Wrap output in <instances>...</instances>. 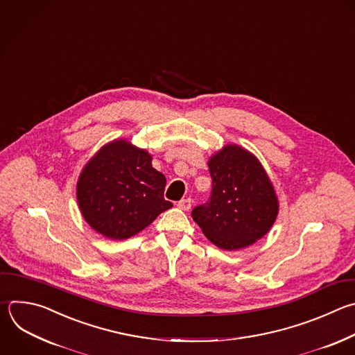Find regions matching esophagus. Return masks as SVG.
Masks as SVG:
<instances>
[{
  "label": "esophagus",
  "mask_w": 355,
  "mask_h": 355,
  "mask_svg": "<svg viewBox=\"0 0 355 355\" xmlns=\"http://www.w3.org/2000/svg\"><path fill=\"white\" fill-rule=\"evenodd\" d=\"M177 206H178L181 210H189L191 206H192V200H191V198L181 199V200L177 203Z\"/></svg>",
  "instance_id": "34e87169"
}]
</instances>
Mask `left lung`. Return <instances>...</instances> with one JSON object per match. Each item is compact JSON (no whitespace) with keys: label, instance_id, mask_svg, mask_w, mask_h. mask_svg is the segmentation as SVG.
I'll return each mask as SVG.
<instances>
[{"label":"left lung","instance_id":"8db88e82","mask_svg":"<svg viewBox=\"0 0 355 355\" xmlns=\"http://www.w3.org/2000/svg\"><path fill=\"white\" fill-rule=\"evenodd\" d=\"M211 193L193 207L192 218L206 239L225 251L252 245L270 230L279 200L259 160L237 145H227L209 163Z\"/></svg>","mask_w":355,"mask_h":355}]
</instances>
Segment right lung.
<instances>
[{"instance_id": "1", "label": "right lung", "mask_w": 355, "mask_h": 355, "mask_svg": "<svg viewBox=\"0 0 355 355\" xmlns=\"http://www.w3.org/2000/svg\"><path fill=\"white\" fill-rule=\"evenodd\" d=\"M166 177L152 156L116 139L103 146L82 170L76 198L82 216L110 240H127L173 206L164 199Z\"/></svg>"}]
</instances>
